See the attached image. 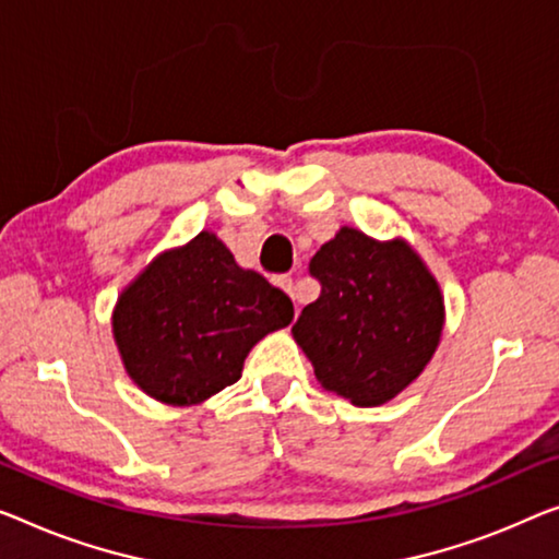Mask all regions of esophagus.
I'll return each instance as SVG.
<instances>
[{"mask_svg": "<svg viewBox=\"0 0 559 559\" xmlns=\"http://www.w3.org/2000/svg\"><path fill=\"white\" fill-rule=\"evenodd\" d=\"M276 283H278V286H281L283 290H286V294H288L290 298H294V301H298V298H296V286H294V278H290V276H276Z\"/></svg>", "mask_w": 559, "mask_h": 559, "instance_id": "esophagus-1", "label": "esophagus"}]
</instances>
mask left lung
<instances>
[{"label": "left lung", "instance_id": "left-lung-1", "mask_svg": "<svg viewBox=\"0 0 559 559\" xmlns=\"http://www.w3.org/2000/svg\"><path fill=\"white\" fill-rule=\"evenodd\" d=\"M321 294L294 323L316 379L356 406H379L419 377L439 344L437 281L404 240L341 228L308 263Z\"/></svg>", "mask_w": 559, "mask_h": 559}]
</instances>
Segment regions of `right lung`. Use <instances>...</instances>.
I'll return each mask as SVG.
<instances>
[{
    "mask_svg": "<svg viewBox=\"0 0 559 559\" xmlns=\"http://www.w3.org/2000/svg\"><path fill=\"white\" fill-rule=\"evenodd\" d=\"M294 304L243 271L213 233L163 253L124 290L115 341L132 381L157 402L198 404L236 384L258 338L288 326Z\"/></svg>",
    "mask_w": 559,
    "mask_h": 559,
    "instance_id": "obj_1",
    "label": "right lung"
}]
</instances>
